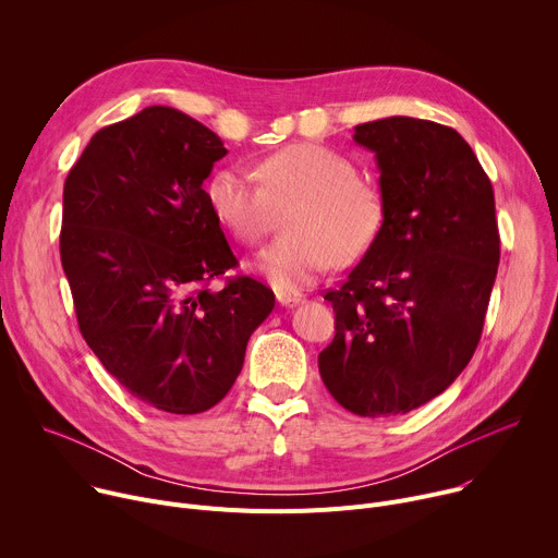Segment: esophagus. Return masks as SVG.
<instances>
[{"instance_id":"34e87169","label":"esophagus","mask_w":558,"mask_h":558,"mask_svg":"<svg viewBox=\"0 0 558 558\" xmlns=\"http://www.w3.org/2000/svg\"><path fill=\"white\" fill-rule=\"evenodd\" d=\"M276 298L282 306H295L302 302V295L300 293H287V291H276Z\"/></svg>"}]
</instances>
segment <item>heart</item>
I'll list each match as a JSON object with an SVG mask.
<instances>
[{
	"instance_id": "obj_1",
	"label": "heart",
	"mask_w": 558,
	"mask_h": 558,
	"mask_svg": "<svg viewBox=\"0 0 558 558\" xmlns=\"http://www.w3.org/2000/svg\"><path fill=\"white\" fill-rule=\"evenodd\" d=\"M260 185L241 170L222 168L205 185L214 218L245 245L276 229L284 211V235L256 260L274 289L295 293L336 260L353 263L368 252L384 222L379 190L355 174L349 158L317 143H295L258 163Z\"/></svg>"
}]
</instances>
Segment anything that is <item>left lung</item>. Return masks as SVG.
<instances>
[{
	"label": "left lung",
	"mask_w": 558,
	"mask_h": 558,
	"mask_svg": "<svg viewBox=\"0 0 558 558\" xmlns=\"http://www.w3.org/2000/svg\"><path fill=\"white\" fill-rule=\"evenodd\" d=\"M353 138L375 154L384 222L325 295L336 338L317 366L347 411L404 415L444 392L480 344L499 267L495 192L448 125L388 117Z\"/></svg>",
	"instance_id": "obj_1"
}]
</instances>
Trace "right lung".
Listing matches in <instances>:
<instances>
[{
    "label": "right lung",
    "mask_w": 558,
    "mask_h": 558,
    "mask_svg": "<svg viewBox=\"0 0 558 558\" xmlns=\"http://www.w3.org/2000/svg\"><path fill=\"white\" fill-rule=\"evenodd\" d=\"M227 154L196 119L149 106L99 130L63 185L61 265L76 323L106 371L151 409L216 407L276 295L238 276L203 183Z\"/></svg>",
    "instance_id": "add662e5"
}]
</instances>
